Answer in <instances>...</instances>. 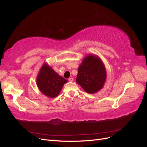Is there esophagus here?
Wrapping results in <instances>:
<instances>
[{
	"label": "esophagus",
	"instance_id": "34e87169",
	"mask_svg": "<svg viewBox=\"0 0 147 147\" xmlns=\"http://www.w3.org/2000/svg\"><path fill=\"white\" fill-rule=\"evenodd\" d=\"M68 80H69V82H72L74 81V79H73V78H69Z\"/></svg>",
	"mask_w": 147,
	"mask_h": 147
}]
</instances>
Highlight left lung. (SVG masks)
Here are the masks:
<instances>
[{"label": "left lung", "mask_w": 147, "mask_h": 147, "mask_svg": "<svg viewBox=\"0 0 147 147\" xmlns=\"http://www.w3.org/2000/svg\"><path fill=\"white\" fill-rule=\"evenodd\" d=\"M76 82L88 93L93 94L103 88L107 74L99 57L89 55L79 66Z\"/></svg>", "instance_id": "1"}]
</instances>
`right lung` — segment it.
<instances>
[{
  "label": "right lung",
  "instance_id": "1",
  "mask_svg": "<svg viewBox=\"0 0 147 147\" xmlns=\"http://www.w3.org/2000/svg\"><path fill=\"white\" fill-rule=\"evenodd\" d=\"M67 82L66 79L59 76L47 63L43 64L37 77V84L40 91L50 98L58 96Z\"/></svg>",
  "mask_w": 147,
  "mask_h": 147
}]
</instances>
